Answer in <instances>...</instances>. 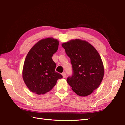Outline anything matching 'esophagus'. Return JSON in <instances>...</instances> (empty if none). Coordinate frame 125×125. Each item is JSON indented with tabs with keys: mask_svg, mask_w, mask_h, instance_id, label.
<instances>
[{
	"mask_svg": "<svg viewBox=\"0 0 125 125\" xmlns=\"http://www.w3.org/2000/svg\"><path fill=\"white\" fill-rule=\"evenodd\" d=\"M62 74L63 77L64 78H65V77H66V73H65V72H63V73H62Z\"/></svg>",
	"mask_w": 125,
	"mask_h": 125,
	"instance_id": "1",
	"label": "esophagus"
}]
</instances>
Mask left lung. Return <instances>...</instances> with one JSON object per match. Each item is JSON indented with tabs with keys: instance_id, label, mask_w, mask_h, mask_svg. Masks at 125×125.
<instances>
[{
	"instance_id": "8db88e82",
	"label": "left lung",
	"mask_w": 125,
	"mask_h": 125,
	"mask_svg": "<svg viewBox=\"0 0 125 125\" xmlns=\"http://www.w3.org/2000/svg\"><path fill=\"white\" fill-rule=\"evenodd\" d=\"M70 58L72 74L66 79L74 92L86 96L98 88L104 76L100 54L90 43L80 39L71 40L62 45Z\"/></svg>"
}]
</instances>
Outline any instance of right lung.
Returning a JSON list of instances; mask_svg holds the SVG:
<instances>
[{"label":"right lung","mask_w":125,"mask_h":125,"mask_svg":"<svg viewBox=\"0 0 125 125\" xmlns=\"http://www.w3.org/2000/svg\"><path fill=\"white\" fill-rule=\"evenodd\" d=\"M56 39L48 38L40 40L29 52L23 69V79L30 91L44 94L54 87L62 74L55 71L56 63L52 60L59 48Z\"/></svg>","instance_id":"right-lung-1"}]
</instances>
